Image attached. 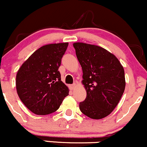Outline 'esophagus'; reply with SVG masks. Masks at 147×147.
<instances>
[{"mask_svg":"<svg viewBox=\"0 0 147 147\" xmlns=\"http://www.w3.org/2000/svg\"><path fill=\"white\" fill-rule=\"evenodd\" d=\"M75 84H71V85H69V89H70L71 90H74V89H75Z\"/></svg>","mask_w":147,"mask_h":147,"instance_id":"1","label":"esophagus"}]
</instances>
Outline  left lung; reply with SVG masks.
I'll return each instance as SVG.
<instances>
[{"label":"left lung","mask_w":147,"mask_h":147,"mask_svg":"<svg viewBox=\"0 0 147 147\" xmlns=\"http://www.w3.org/2000/svg\"><path fill=\"white\" fill-rule=\"evenodd\" d=\"M73 46L87 92L80 109L88 117L102 119L115 109L124 93V68L113 54L100 46L83 42H75Z\"/></svg>","instance_id":"8db88e82"}]
</instances>
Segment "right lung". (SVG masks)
<instances>
[{"label":"right lung","instance_id":"1","mask_svg":"<svg viewBox=\"0 0 147 147\" xmlns=\"http://www.w3.org/2000/svg\"><path fill=\"white\" fill-rule=\"evenodd\" d=\"M68 42L49 44L34 52L16 75V90L22 102L38 115L58 109L69 89L61 81L58 68Z\"/></svg>","mask_w":147,"mask_h":147}]
</instances>
